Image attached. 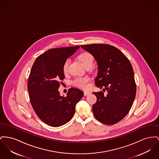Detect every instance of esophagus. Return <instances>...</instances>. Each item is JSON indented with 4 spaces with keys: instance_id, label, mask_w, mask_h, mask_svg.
<instances>
[{
    "instance_id": "1",
    "label": "esophagus",
    "mask_w": 159,
    "mask_h": 159,
    "mask_svg": "<svg viewBox=\"0 0 159 159\" xmlns=\"http://www.w3.org/2000/svg\"><path fill=\"white\" fill-rule=\"evenodd\" d=\"M91 93L90 91H84V95H89V94H90V93Z\"/></svg>"
}]
</instances>
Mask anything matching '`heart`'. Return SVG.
Listing matches in <instances>:
<instances>
[{"instance_id":"1","label":"heart","mask_w":159,"mask_h":159,"mask_svg":"<svg viewBox=\"0 0 159 159\" xmlns=\"http://www.w3.org/2000/svg\"><path fill=\"white\" fill-rule=\"evenodd\" d=\"M79 59L82 62L83 65L85 66V68L88 66H92L93 62V55L88 53V52H84L81 53L78 56ZM69 66H70V61L66 60L63 65V71L64 73H67L69 71ZM89 78L88 77H76L75 80L73 81V84L75 86L82 88L86 89L89 86Z\"/></svg>"}]
</instances>
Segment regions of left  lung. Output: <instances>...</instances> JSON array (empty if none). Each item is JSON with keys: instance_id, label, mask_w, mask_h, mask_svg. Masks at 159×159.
<instances>
[{"instance_id": "left-lung-1", "label": "left lung", "mask_w": 159, "mask_h": 159, "mask_svg": "<svg viewBox=\"0 0 159 159\" xmlns=\"http://www.w3.org/2000/svg\"><path fill=\"white\" fill-rule=\"evenodd\" d=\"M97 61V87L106 90L93 93L97 100L93 106L96 119L107 125L122 120L129 112L135 98L136 86L129 60L121 52L109 44H93L81 46Z\"/></svg>"}]
</instances>
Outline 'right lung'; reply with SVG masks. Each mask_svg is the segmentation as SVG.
Returning a JSON list of instances; mask_svg holds the SVG:
<instances>
[{
  "instance_id": "obj_1",
  "label": "right lung",
  "mask_w": 159,
  "mask_h": 159,
  "mask_svg": "<svg viewBox=\"0 0 159 159\" xmlns=\"http://www.w3.org/2000/svg\"><path fill=\"white\" fill-rule=\"evenodd\" d=\"M79 46L49 49L35 61L28 81V89L32 106L39 118L52 127H59L70 121L74 116L75 107L84 93L71 88L66 97L58 91L60 81L65 75L63 65Z\"/></svg>"
}]
</instances>
